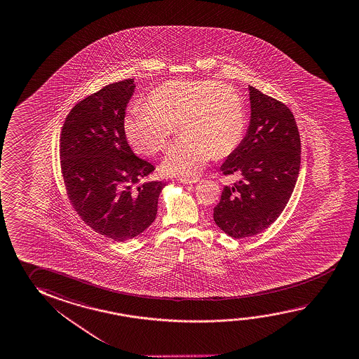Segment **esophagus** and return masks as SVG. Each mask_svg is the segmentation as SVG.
Returning <instances> with one entry per match:
<instances>
[{"label": "esophagus", "mask_w": 359, "mask_h": 359, "mask_svg": "<svg viewBox=\"0 0 359 359\" xmlns=\"http://www.w3.org/2000/svg\"><path fill=\"white\" fill-rule=\"evenodd\" d=\"M177 182H182V184H196L199 182V177H179Z\"/></svg>", "instance_id": "esophagus-1"}]
</instances>
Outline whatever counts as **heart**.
<instances>
[{
  "label": "heart",
  "instance_id": "obj_1",
  "mask_svg": "<svg viewBox=\"0 0 359 359\" xmlns=\"http://www.w3.org/2000/svg\"><path fill=\"white\" fill-rule=\"evenodd\" d=\"M177 125L184 135L171 145L163 169L194 175L209 160L225 158L241 145L247 126L241 94L215 80H175L147 96L125 118V133L136 153L154 156L164 150Z\"/></svg>",
  "mask_w": 359,
  "mask_h": 359
}]
</instances>
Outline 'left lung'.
<instances>
[{
  "label": "left lung",
  "mask_w": 359,
  "mask_h": 359,
  "mask_svg": "<svg viewBox=\"0 0 359 359\" xmlns=\"http://www.w3.org/2000/svg\"><path fill=\"white\" fill-rule=\"evenodd\" d=\"M247 135L222 165L224 175L241 179L224 187L214 222L225 234L243 239L269 228L287 205L300 168V136L294 115L282 101L249 86Z\"/></svg>",
  "instance_id": "8db88e82"
}]
</instances>
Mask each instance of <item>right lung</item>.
<instances>
[{
  "label": "right lung",
  "instance_id": "obj_1",
  "mask_svg": "<svg viewBox=\"0 0 359 359\" xmlns=\"http://www.w3.org/2000/svg\"><path fill=\"white\" fill-rule=\"evenodd\" d=\"M134 79L106 85L79 101L66 116L60 135V164L66 194L83 223L115 241L142 234L158 212L165 182L137 187L154 165L131 150L125 110Z\"/></svg>",
  "mask_w": 359,
  "mask_h": 359
}]
</instances>
